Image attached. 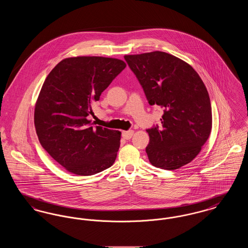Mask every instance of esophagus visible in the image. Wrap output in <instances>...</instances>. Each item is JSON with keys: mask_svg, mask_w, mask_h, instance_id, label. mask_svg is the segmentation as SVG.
I'll list each match as a JSON object with an SVG mask.
<instances>
[{"mask_svg": "<svg viewBox=\"0 0 248 248\" xmlns=\"http://www.w3.org/2000/svg\"><path fill=\"white\" fill-rule=\"evenodd\" d=\"M134 135V131L133 130H128V131H123L122 133V137L124 140H130Z\"/></svg>", "mask_w": 248, "mask_h": 248, "instance_id": "esophagus-1", "label": "esophagus"}]
</instances>
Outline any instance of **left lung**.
Masks as SVG:
<instances>
[{
    "instance_id": "8db88e82",
    "label": "left lung",
    "mask_w": 248,
    "mask_h": 248,
    "mask_svg": "<svg viewBox=\"0 0 248 248\" xmlns=\"http://www.w3.org/2000/svg\"><path fill=\"white\" fill-rule=\"evenodd\" d=\"M150 105L164 108L161 127L147 129L146 153L152 165L175 170L201 152L212 128L209 94L198 73L185 61L161 51L124 56Z\"/></svg>"
}]
</instances>
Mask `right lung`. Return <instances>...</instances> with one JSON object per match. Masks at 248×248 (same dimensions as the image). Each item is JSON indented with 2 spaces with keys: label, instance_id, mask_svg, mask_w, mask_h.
<instances>
[{
  "label": "right lung",
  "instance_id": "add662e5",
  "mask_svg": "<svg viewBox=\"0 0 248 248\" xmlns=\"http://www.w3.org/2000/svg\"><path fill=\"white\" fill-rule=\"evenodd\" d=\"M125 67L120 59L77 57L63 59L48 74L36 102V133L43 148L69 172L91 176L115 162L121 132L94 127L87 116Z\"/></svg>",
  "mask_w": 248,
  "mask_h": 248
}]
</instances>
